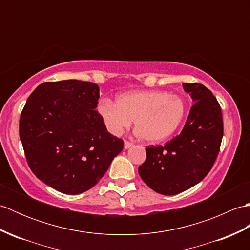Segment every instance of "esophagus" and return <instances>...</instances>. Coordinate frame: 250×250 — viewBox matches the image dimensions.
<instances>
[{"label":"esophagus","instance_id":"esophagus-1","mask_svg":"<svg viewBox=\"0 0 250 250\" xmlns=\"http://www.w3.org/2000/svg\"><path fill=\"white\" fill-rule=\"evenodd\" d=\"M125 149H129V148H131L132 146H133V144H132V143H130V142H128V141H125Z\"/></svg>","mask_w":250,"mask_h":250}]
</instances>
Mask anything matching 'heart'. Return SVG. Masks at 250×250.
<instances>
[{
    "mask_svg": "<svg viewBox=\"0 0 250 250\" xmlns=\"http://www.w3.org/2000/svg\"><path fill=\"white\" fill-rule=\"evenodd\" d=\"M97 110L110 134L120 135L134 120L137 135L146 142L159 143L179 129L187 105L179 95L163 90H143L122 93L116 102L104 99Z\"/></svg>",
    "mask_w": 250,
    "mask_h": 250,
    "instance_id": "obj_1",
    "label": "heart"
}]
</instances>
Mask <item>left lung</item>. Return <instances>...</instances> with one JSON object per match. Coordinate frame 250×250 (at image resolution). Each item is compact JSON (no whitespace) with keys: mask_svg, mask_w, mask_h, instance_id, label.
Segmentation results:
<instances>
[{"mask_svg":"<svg viewBox=\"0 0 250 250\" xmlns=\"http://www.w3.org/2000/svg\"><path fill=\"white\" fill-rule=\"evenodd\" d=\"M193 106L178 136L164 146L146 148V160L139 167L144 183L156 192L174 195L199 184L218 156L224 135L219 103L201 83H183Z\"/></svg>","mask_w":250,"mask_h":250,"instance_id":"8db88e82","label":"left lung"}]
</instances>
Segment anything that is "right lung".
I'll return each mask as SVG.
<instances>
[{"label": "right lung", "mask_w": 250, "mask_h": 250, "mask_svg": "<svg viewBox=\"0 0 250 250\" xmlns=\"http://www.w3.org/2000/svg\"><path fill=\"white\" fill-rule=\"evenodd\" d=\"M99 98L94 83H43L21 113L20 141L31 171L62 193L91 189L124 149V141L108 133L95 110Z\"/></svg>", "instance_id": "add662e5"}]
</instances>
